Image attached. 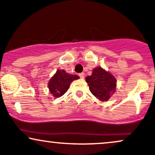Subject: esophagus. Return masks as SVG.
<instances>
[{"instance_id": "34e87169", "label": "esophagus", "mask_w": 155, "mask_h": 155, "mask_svg": "<svg viewBox=\"0 0 155 155\" xmlns=\"http://www.w3.org/2000/svg\"><path fill=\"white\" fill-rule=\"evenodd\" d=\"M79 76L81 79H84V73H80V74H79Z\"/></svg>"}]
</instances>
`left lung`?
Instances as JSON below:
<instances>
[{
	"instance_id": "8db88e82",
	"label": "left lung",
	"mask_w": 155,
	"mask_h": 155,
	"mask_svg": "<svg viewBox=\"0 0 155 155\" xmlns=\"http://www.w3.org/2000/svg\"><path fill=\"white\" fill-rule=\"evenodd\" d=\"M90 92L101 101H106L116 90V79L102 68H96L86 77Z\"/></svg>"
}]
</instances>
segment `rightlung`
Here are the masks:
<instances>
[{"instance_id":"obj_1","label":"right lung","mask_w":155,"mask_h":155,"mask_svg":"<svg viewBox=\"0 0 155 155\" xmlns=\"http://www.w3.org/2000/svg\"><path fill=\"white\" fill-rule=\"evenodd\" d=\"M78 79V76L68 74L64 70H58L56 74L49 80L48 84L49 91L53 96L59 97L67 92L68 89L70 87L71 82Z\"/></svg>"}]
</instances>
